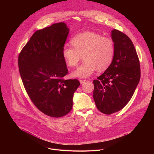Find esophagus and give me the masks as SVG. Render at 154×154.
Returning <instances> with one entry per match:
<instances>
[{"instance_id":"1","label":"esophagus","mask_w":154,"mask_h":154,"mask_svg":"<svg viewBox=\"0 0 154 154\" xmlns=\"http://www.w3.org/2000/svg\"><path fill=\"white\" fill-rule=\"evenodd\" d=\"M79 81H80V84H83V83L86 82V80H80Z\"/></svg>"}]
</instances>
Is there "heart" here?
<instances>
[{
	"instance_id": "heart-1",
	"label": "heart",
	"mask_w": 154,
	"mask_h": 154,
	"mask_svg": "<svg viewBox=\"0 0 154 154\" xmlns=\"http://www.w3.org/2000/svg\"><path fill=\"white\" fill-rule=\"evenodd\" d=\"M72 47L66 46L63 48V58L68 66L74 67L81 59L83 63L72 73L79 78H88L97 69L106 70L111 65L115 56L113 41L109 38L91 32L81 33L71 40Z\"/></svg>"
}]
</instances>
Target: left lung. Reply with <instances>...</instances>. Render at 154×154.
Returning a JSON list of instances; mask_svg holds the SVG:
<instances>
[{
  "mask_svg": "<svg viewBox=\"0 0 154 154\" xmlns=\"http://www.w3.org/2000/svg\"><path fill=\"white\" fill-rule=\"evenodd\" d=\"M112 38L115 53L111 65L93 80V98L99 110L111 115L122 109L134 95L139 83L141 70L139 58L131 39L113 29Z\"/></svg>",
  "mask_w": 154,
  "mask_h": 154,
  "instance_id": "obj_1",
  "label": "left lung"
}]
</instances>
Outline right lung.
Here are the masks:
<instances>
[{"label": "right lung", "instance_id": "right-lung-1", "mask_svg": "<svg viewBox=\"0 0 154 154\" xmlns=\"http://www.w3.org/2000/svg\"><path fill=\"white\" fill-rule=\"evenodd\" d=\"M69 29L64 23L37 30L20 51L18 66L27 93L36 108L60 118L72 108L77 79L65 80L68 72L62 55Z\"/></svg>", "mask_w": 154, "mask_h": 154}]
</instances>
